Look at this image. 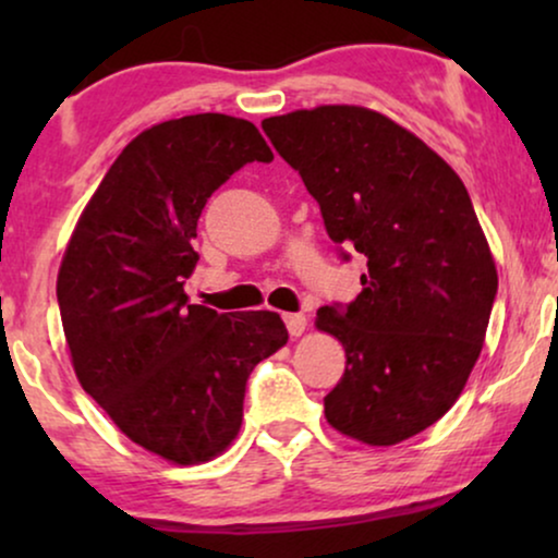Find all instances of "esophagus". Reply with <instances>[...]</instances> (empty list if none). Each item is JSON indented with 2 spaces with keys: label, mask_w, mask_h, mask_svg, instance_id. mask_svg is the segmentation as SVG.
Masks as SVG:
<instances>
[{
  "label": "esophagus",
  "mask_w": 558,
  "mask_h": 558,
  "mask_svg": "<svg viewBox=\"0 0 558 558\" xmlns=\"http://www.w3.org/2000/svg\"><path fill=\"white\" fill-rule=\"evenodd\" d=\"M284 323L292 338H300V335L307 330V317L300 315V312H294V315H284Z\"/></svg>",
  "instance_id": "obj_1"
}]
</instances>
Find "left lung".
<instances>
[{
	"instance_id": "1",
	"label": "left lung",
	"mask_w": 558,
	"mask_h": 558,
	"mask_svg": "<svg viewBox=\"0 0 558 558\" xmlns=\"http://www.w3.org/2000/svg\"><path fill=\"white\" fill-rule=\"evenodd\" d=\"M300 172L348 262L365 256L363 292L317 312L345 348L325 396L335 429L399 445L452 409L483 350L498 271L468 187L407 129L361 106H319L262 121Z\"/></svg>"
}]
</instances>
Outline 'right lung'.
I'll list each match as a JSON object with an SVG mask.
<instances>
[{
	"mask_svg": "<svg viewBox=\"0 0 558 558\" xmlns=\"http://www.w3.org/2000/svg\"><path fill=\"white\" fill-rule=\"evenodd\" d=\"M271 159L246 119L151 126L106 172L60 264L58 307L83 391L170 462L231 445L251 371L289 340L277 312L218 315L185 294L208 197L243 165Z\"/></svg>",
	"mask_w": 558,
	"mask_h": 558,
	"instance_id": "right-lung-1",
	"label": "right lung"
}]
</instances>
